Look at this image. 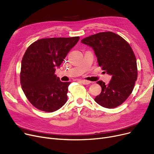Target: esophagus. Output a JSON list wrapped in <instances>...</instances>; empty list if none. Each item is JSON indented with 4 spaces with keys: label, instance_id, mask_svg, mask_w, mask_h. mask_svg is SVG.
I'll return each mask as SVG.
<instances>
[{
    "label": "esophagus",
    "instance_id": "obj_1",
    "mask_svg": "<svg viewBox=\"0 0 154 154\" xmlns=\"http://www.w3.org/2000/svg\"><path fill=\"white\" fill-rule=\"evenodd\" d=\"M80 82H81L82 83H83V85H90L91 84V82H89V81H87V80H80Z\"/></svg>",
    "mask_w": 154,
    "mask_h": 154
}]
</instances>
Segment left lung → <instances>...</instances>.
Instances as JSON below:
<instances>
[{
    "label": "left lung",
    "instance_id": "left-lung-1",
    "mask_svg": "<svg viewBox=\"0 0 154 154\" xmlns=\"http://www.w3.org/2000/svg\"><path fill=\"white\" fill-rule=\"evenodd\" d=\"M81 42L93 48L100 66L112 75L108 85L97 82L101 92L94 101L107 108L119 106L132 92L137 79V60L132 49L121 36L108 31L91 35Z\"/></svg>",
    "mask_w": 154,
    "mask_h": 154
}]
</instances>
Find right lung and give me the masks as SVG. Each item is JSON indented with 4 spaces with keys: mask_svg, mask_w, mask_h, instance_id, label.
Segmentation results:
<instances>
[{
    "mask_svg": "<svg viewBox=\"0 0 154 154\" xmlns=\"http://www.w3.org/2000/svg\"><path fill=\"white\" fill-rule=\"evenodd\" d=\"M79 38L38 40L28 47L21 63L20 84L29 102L43 112H53L67 101L71 82H62L54 74Z\"/></svg>",
    "mask_w": 154,
    "mask_h": 154,
    "instance_id": "obj_1",
    "label": "right lung"
}]
</instances>
